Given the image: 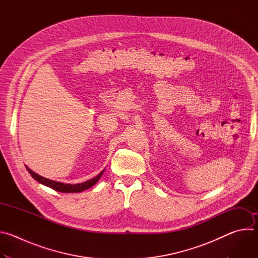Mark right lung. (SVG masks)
<instances>
[{
    "label": "right lung",
    "instance_id": "right-lung-1",
    "mask_svg": "<svg viewBox=\"0 0 258 258\" xmlns=\"http://www.w3.org/2000/svg\"><path fill=\"white\" fill-rule=\"evenodd\" d=\"M27 171L29 172V174L35 179L38 180L39 182H41L42 185H45L55 191H58V192H61V193H80V192H83L85 190H88L89 188L93 187L95 183L100 179V177L102 176V174L104 173V170L103 169L98 175H96L94 178L92 179H89V180H86L84 182H80V183H64V182H60V181H57V180H52V179H49V178H46L38 173H35L34 171H32L27 165H25Z\"/></svg>",
    "mask_w": 258,
    "mask_h": 258
}]
</instances>
